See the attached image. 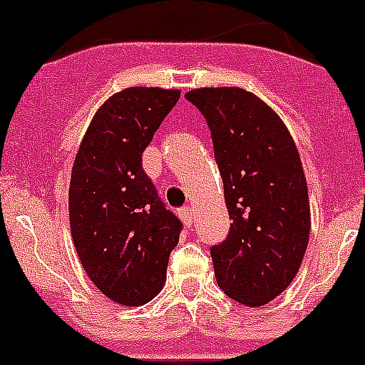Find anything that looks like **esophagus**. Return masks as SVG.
<instances>
[{
	"instance_id": "34e87169",
	"label": "esophagus",
	"mask_w": 365,
	"mask_h": 365,
	"mask_svg": "<svg viewBox=\"0 0 365 365\" xmlns=\"http://www.w3.org/2000/svg\"><path fill=\"white\" fill-rule=\"evenodd\" d=\"M179 217L182 220L185 225H192V221H194V210H192V207L179 208Z\"/></svg>"
}]
</instances>
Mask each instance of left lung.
<instances>
[{"label":"left lung","mask_w":365,"mask_h":365,"mask_svg":"<svg viewBox=\"0 0 365 365\" xmlns=\"http://www.w3.org/2000/svg\"><path fill=\"white\" fill-rule=\"evenodd\" d=\"M210 129L232 220L210 247L220 288L245 307H262L297 275L310 236V205L294 138L272 108L235 86L186 93Z\"/></svg>","instance_id":"8db88e82"}]
</instances>
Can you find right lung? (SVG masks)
Instances as JSON below:
<instances>
[{
	"mask_svg": "<svg viewBox=\"0 0 365 365\" xmlns=\"http://www.w3.org/2000/svg\"><path fill=\"white\" fill-rule=\"evenodd\" d=\"M179 90L130 86L96 112L70 180V227L79 260L108 299L149 303L166 280L182 223L168 210L142 168Z\"/></svg>",
	"mask_w": 365,
	"mask_h": 365,
	"instance_id": "add662e5",
	"label": "right lung"
}]
</instances>
